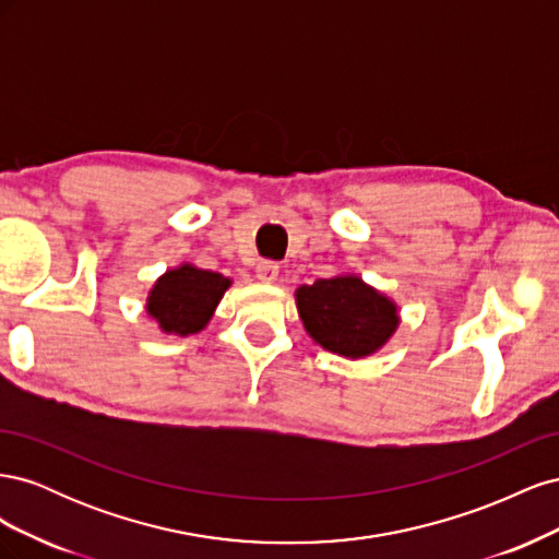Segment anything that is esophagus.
Returning a JSON list of instances; mask_svg holds the SVG:
<instances>
[{
	"instance_id": "obj_1",
	"label": "esophagus",
	"mask_w": 559,
	"mask_h": 559,
	"mask_svg": "<svg viewBox=\"0 0 559 559\" xmlns=\"http://www.w3.org/2000/svg\"><path fill=\"white\" fill-rule=\"evenodd\" d=\"M277 275H280V265H277L275 261H261V263L257 265V277H259L261 282H265V284L275 282Z\"/></svg>"
}]
</instances>
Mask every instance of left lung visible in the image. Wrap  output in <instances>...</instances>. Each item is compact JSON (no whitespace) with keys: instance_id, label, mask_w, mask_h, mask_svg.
I'll return each instance as SVG.
<instances>
[{"instance_id":"obj_1","label":"left lung","mask_w":559,"mask_h":559,"mask_svg":"<svg viewBox=\"0 0 559 559\" xmlns=\"http://www.w3.org/2000/svg\"><path fill=\"white\" fill-rule=\"evenodd\" d=\"M296 306L314 343L349 359L378 352L399 326L394 302L354 275L300 286Z\"/></svg>"}]
</instances>
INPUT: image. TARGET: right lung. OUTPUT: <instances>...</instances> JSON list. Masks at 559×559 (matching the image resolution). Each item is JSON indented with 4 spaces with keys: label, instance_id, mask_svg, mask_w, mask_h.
<instances>
[{
    "label": "right lung",
    "instance_id": "add662e5",
    "mask_svg": "<svg viewBox=\"0 0 559 559\" xmlns=\"http://www.w3.org/2000/svg\"><path fill=\"white\" fill-rule=\"evenodd\" d=\"M228 286V277L183 263L167 270L154 284L146 300V312L158 321L165 333H198L207 326Z\"/></svg>",
    "mask_w": 559,
    "mask_h": 559
}]
</instances>
